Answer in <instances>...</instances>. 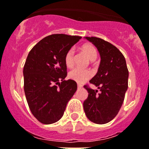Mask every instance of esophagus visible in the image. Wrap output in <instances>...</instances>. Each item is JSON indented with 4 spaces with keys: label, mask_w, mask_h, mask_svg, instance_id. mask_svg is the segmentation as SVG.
Returning a JSON list of instances; mask_svg holds the SVG:
<instances>
[{
    "label": "esophagus",
    "mask_w": 149,
    "mask_h": 149,
    "mask_svg": "<svg viewBox=\"0 0 149 149\" xmlns=\"http://www.w3.org/2000/svg\"><path fill=\"white\" fill-rule=\"evenodd\" d=\"M77 86H78V89H81V88H82V85L81 84H78V85H77Z\"/></svg>",
    "instance_id": "34e87169"
}]
</instances>
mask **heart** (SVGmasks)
<instances>
[{
  "label": "heart",
  "instance_id": "1",
  "mask_svg": "<svg viewBox=\"0 0 149 149\" xmlns=\"http://www.w3.org/2000/svg\"><path fill=\"white\" fill-rule=\"evenodd\" d=\"M81 51L90 61H94L97 57V52L96 48L91 44H85L81 47ZM75 51L71 48L66 52L65 56V63L68 68H72L74 65ZM92 76V73L89 70H82L79 68H74L68 73L69 79L75 81L79 84L86 82Z\"/></svg>",
  "mask_w": 149,
  "mask_h": 149
}]
</instances>
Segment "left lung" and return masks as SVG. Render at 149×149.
<instances>
[{
    "mask_svg": "<svg viewBox=\"0 0 149 149\" xmlns=\"http://www.w3.org/2000/svg\"><path fill=\"white\" fill-rule=\"evenodd\" d=\"M85 38L97 47L100 55L97 73L89 81L100 92L84 86L89 94L84 102V110L91 122L103 125L119 113L128 88L129 71L125 57L115 46L96 37Z\"/></svg>",
    "mask_w": 149,
    "mask_h": 149,
    "instance_id": "obj_1",
    "label": "left lung"
}]
</instances>
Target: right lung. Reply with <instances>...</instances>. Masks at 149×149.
I'll return each mask as SVG.
<instances>
[{"instance_id":"add662e5","label":"right lung","mask_w":149,"mask_h":149,"mask_svg":"<svg viewBox=\"0 0 149 149\" xmlns=\"http://www.w3.org/2000/svg\"><path fill=\"white\" fill-rule=\"evenodd\" d=\"M81 38L51 35L36 44L27 55L23 68L24 94L30 111L42 124L60 120L77 89L75 81L64 80L67 76L65 56Z\"/></svg>"}]
</instances>
